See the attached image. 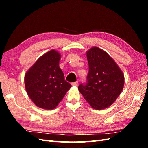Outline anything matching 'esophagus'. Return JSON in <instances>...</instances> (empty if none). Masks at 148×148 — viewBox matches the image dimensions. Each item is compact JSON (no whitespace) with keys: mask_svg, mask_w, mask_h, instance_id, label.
I'll list each match as a JSON object with an SVG mask.
<instances>
[{"mask_svg":"<svg viewBox=\"0 0 148 148\" xmlns=\"http://www.w3.org/2000/svg\"><path fill=\"white\" fill-rule=\"evenodd\" d=\"M77 84H78V82H73V83H72V86H77Z\"/></svg>","mask_w":148,"mask_h":148,"instance_id":"esophagus-1","label":"esophagus"}]
</instances>
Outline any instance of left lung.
I'll return each instance as SVG.
<instances>
[{
  "instance_id": "8db88e82",
  "label": "left lung",
  "mask_w": 148,
  "mask_h": 148,
  "mask_svg": "<svg viewBox=\"0 0 148 148\" xmlns=\"http://www.w3.org/2000/svg\"><path fill=\"white\" fill-rule=\"evenodd\" d=\"M89 63L87 84H80L79 91L95 110L105 109L116 101L124 87L121 69L103 49L94 46L86 52Z\"/></svg>"
}]
</instances>
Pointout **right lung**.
I'll list each match as a JSON object with an SVG mask.
<instances>
[{
	"instance_id": "add662e5",
	"label": "right lung",
	"mask_w": 148,
	"mask_h": 148,
	"mask_svg": "<svg viewBox=\"0 0 148 148\" xmlns=\"http://www.w3.org/2000/svg\"><path fill=\"white\" fill-rule=\"evenodd\" d=\"M60 59L61 54L58 51L50 50L39 57L25 75L27 95L40 108H56L71 87L64 80L59 67Z\"/></svg>"
}]
</instances>
